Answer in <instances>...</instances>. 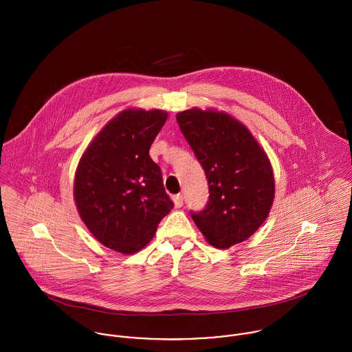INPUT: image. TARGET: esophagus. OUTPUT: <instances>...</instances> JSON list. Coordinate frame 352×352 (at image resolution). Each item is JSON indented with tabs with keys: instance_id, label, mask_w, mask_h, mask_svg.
<instances>
[{
	"instance_id": "1",
	"label": "esophagus",
	"mask_w": 352,
	"mask_h": 352,
	"mask_svg": "<svg viewBox=\"0 0 352 352\" xmlns=\"http://www.w3.org/2000/svg\"><path fill=\"white\" fill-rule=\"evenodd\" d=\"M173 203H175V207H182L183 206V195L182 194H177L173 197Z\"/></svg>"
}]
</instances>
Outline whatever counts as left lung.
Returning <instances> with one entry per match:
<instances>
[{
	"mask_svg": "<svg viewBox=\"0 0 352 352\" xmlns=\"http://www.w3.org/2000/svg\"><path fill=\"white\" fill-rule=\"evenodd\" d=\"M208 183V203L191 217L215 248L248 240L267 219L275 179L267 153L248 127L225 111L190 108L176 115Z\"/></svg>",
	"mask_w": 352,
	"mask_h": 352,
	"instance_id": "8db88e82",
	"label": "left lung"
}]
</instances>
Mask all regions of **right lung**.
<instances>
[{
  "mask_svg": "<svg viewBox=\"0 0 352 352\" xmlns=\"http://www.w3.org/2000/svg\"><path fill=\"white\" fill-rule=\"evenodd\" d=\"M166 119L162 109H123L78 161L73 186L77 211L94 237L109 250L123 254L141 251L173 208L161 169L149 155Z\"/></svg>",
  "mask_w": 352,
  "mask_h": 352,
  "instance_id": "obj_1",
  "label": "right lung"
}]
</instances>
